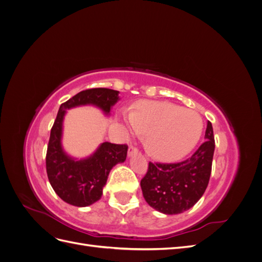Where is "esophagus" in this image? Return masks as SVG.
Wrapping results in <instances>:
<instances>
[{
	"label": "esophagus",
	"instance_id": "1",
	"mask_svg": "<svg viewBox=\"0 0 262 262\" xmlns=\"http://www.w3.org/2000/svg\"><path fill=\"white\" fill-rule=\"evenodd\" d=\"M138 153H139V150H138L137 147H134V146H130L129 147V149H128V156L129 157H131L133 155H137Z\"/></svg>",
	"mask_w": 262,
	"mask_h": 262
}]
</instances>
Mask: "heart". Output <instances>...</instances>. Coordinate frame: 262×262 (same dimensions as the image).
<instances>
[{
	"instance_id": "b5f03b06",
	"label": "heart",
	"mask_w": 262,
	"mask_h": 262,
	"mask_svg": "<svg viewBox=\"0 0 262 262\" xmlns=\"http://www.w3.org/2000/svg\"><path fill=\"white\" fill-rule=\"evenodd\" d=\"M126 131L146 134L149 153L162 161H176L188 154L199 141L203 122L200 115L169 101H143L124 114Z\"/></svg>"
}]
</instances>
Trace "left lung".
<instances>
[{"mask_svg": "<svg viewBox=\"0 0 262 262\" xmlns=\"http://www.w3.org/2000/svg\"><path fill=\"white\" fill-rule=\"evenodd\" d=\"M204 139V143L184 162H149L146 175L141 180L142 192L149 207L171 215L189 210L200 200L209 184L215 148L210 121Z\"/></svg>", "mask_w": 262, "mask_h": 262, "instance_id": "1", "label": "left lung"}]
</instances>
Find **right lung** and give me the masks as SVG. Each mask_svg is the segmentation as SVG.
Returning a JSON list of instances; mask_svg holds the SVG:
<instances>
[{"label": "right lung", "instance_id": "obj_1", "mask_svg": "<svg viewBox=\"0 0 262 262\" xmlns=\"http://www.w3.org/2000/svg\"><path fill=\"white\" fill-rule=\"evenodd\" d=\"M119 99L118 91L92 89L76 94L59 108L50 132L46 167L54 192L71 205L84 208L100 199L110 170L117 164L125 161L128 146L104 142L85 158L78 160L70 156L62 146L63 120L67 110L90 105L109 116Z\"/></svg>", "mask_w": 262, "mask_h": 262}]
</instances>
